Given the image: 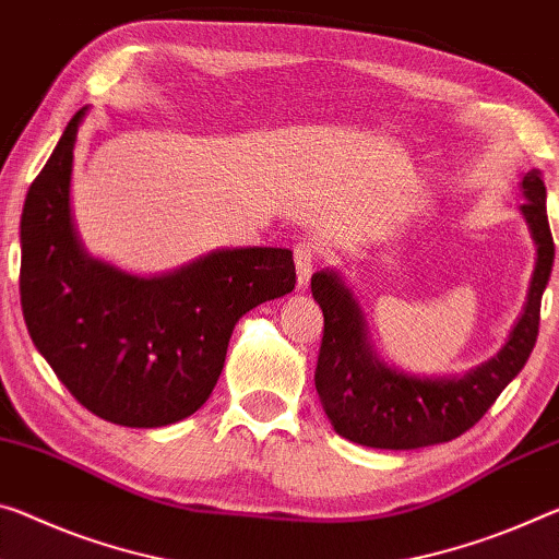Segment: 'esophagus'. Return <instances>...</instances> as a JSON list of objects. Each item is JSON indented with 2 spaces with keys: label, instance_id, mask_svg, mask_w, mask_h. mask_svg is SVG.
<instances>
[{
  "label": "esophagus",
  "instance_id": "1",
  "mask_svg": "<svg viewBox=\"0 0 559 559\" xmlns=\"http://www.w3.org/2000/svg\"><path fill=\"white\" fill-rule=\"evenodd\" d=\"M294 261H296V281L298 288H306L308 281H311L313 273V261H316V246L311 241H298L294 246Z\"/></svg>",
  "mask_w": 559,
  "mask_h": 559
}]
</instances>
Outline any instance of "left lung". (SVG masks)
I'll list each match as a JSON object with an SVG mask.
<instances>
[{"label":"left lung","instance_id":"8db88e82","mask_svg":"<svg viewBox=\"0 0 559 559\" xmlns=\"http://www.w3.org/2000/svg\"><path fill=\"white\" fill-rule=\"evenodd\" d=\"M520 211L535 241V271L527 300L498 356L465 376L420 378L388 366L370 343L368 323L353 290L338 271H318L311 278L316 304L323 311V341L316 366V391L333 430L345 440L380 450H415L448 442L490 411L535 348L539 304L555 261L547 224V191L537 168L522 176Z\"/></svg>","mask_w":559,"mask_h":559}]
</instances>
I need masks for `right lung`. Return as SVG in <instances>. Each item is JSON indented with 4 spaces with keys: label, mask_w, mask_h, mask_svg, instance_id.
Here are the masks:
<instances>
[{
    "label": "right lung",
    "mask_w": 559,
    "mask_h": 559,
    "mask_svg": "<svg viewBox=\"0 0 559 559\" xmlns=\"http://www.w3.org/2000/svg\"><path fill=\"white\" fill-rule=\"evenodd\" d=\"M79 109L26 193L20 296L34 345L86 411L127 428L179 423L209 401L238 318L296 286L288 248H218L134 276L79 243L69 183Z\"/></svg>",
    "instance_id": "right-lung-1"
}]
</instances>
